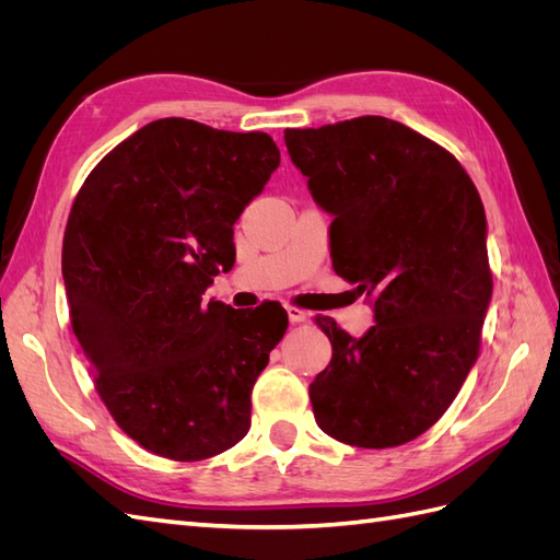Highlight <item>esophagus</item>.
<instances>
[{"instance_id": "34e87169", "label": "esophagus", "mask_w": 560, "mask_h": 560, "mask_svg": "<svg viewBox=\"0 0 560 560\" xmlns=\"http://www.w3.org/2000/svg\"><path fill=\"white\" fill-rule=\"evenodd\" d=\"M287 315H290V322H292V325H299V322H303V319L308 317V315H306V311H301L299 306H287Z\"/></svg>"}]
</instances>
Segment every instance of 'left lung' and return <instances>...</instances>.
I'll list each match as a JSON object with an SVG mask.
<instances>
[{
  "mask_svg": "<svg viewBox=\"0 0 560 560\" xmlns=\"http://www.w3.org/2000/svg\"><path fill=\"white\" fill-rule=\"evenodd\" d=\"M284 144L334 214V270L376 299L362 338L315 317L331 341L308 387L317 425L360 448L413 442L479 358L493 273L477 186L451 151L385 116L287 128Z\"/></svg>",
  "mask_w": 560,
  "mask_h": 560,
  "instance_id": "left-lung-1",
  "label": "left lung"
}]
</instances>
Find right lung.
Masks as SVG:
<instances>
[{
  "mask_svg": "<svg viewBox=\"0 0 560 560\" xmlns=\"http://www.w3.org/2000/svg\"><path fill=\"white\" fill-rule=\"evenodd\" d=\"M278 165L266 132L159 118L116 144L72 202V331L116 425L167 460L241 442L252 387L290 325L276 301L235 311L202 299L235 261V219Z\"/></svg>",
  "mask_w": 560,
  "mask_h": 560,
  "instance_id": "add662e5",
  "label": "right lung"
}]
</instances>
